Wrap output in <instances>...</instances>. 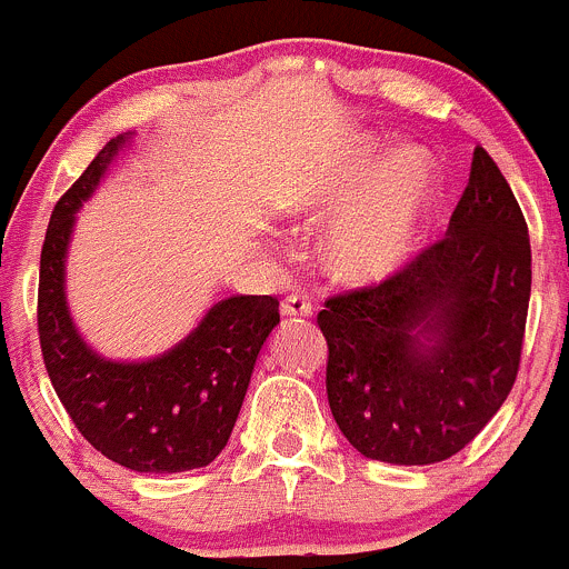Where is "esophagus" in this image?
<instances>
[{
	"mask_svg": "<svg viewBox=\"0 0 569 569\" xmlns=\"http://www.w3.org/2000/svg\"><path fill=\"white\" fill-rule=\"evenodd\" d=\"M282 315L284 318H309L312 315V301L301 292H292L282 301Z\"/></svg>",
	"mask_w": 569,
	"mask_h": 569,
	"instance_id": "esophagus-1",
	"label": "esophagus"
}]
</instances>
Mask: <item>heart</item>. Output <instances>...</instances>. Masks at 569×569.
Listing matches in <instances>:
<instances>
[{
    "label": "heart",
    "instance_id": "b5f03b06",
    "mask_svg": "<svg viewBox=\"0 0 569 569\" xmlns=\"http://www.w3.org/2000/svg\"><path fill=\"white\" fill-rule=\"evenodd\" d=\"M370 172V158H348L301 186L292 204L312 219H326L356 197ZM436 189V169L425 156L408 153L397 158L326 238L323 260L328 273L348 287H370L402 271L419 241Z\"/></svg>",
    "mask_w": 569,
    "mask_h": 569
}]
</instances>
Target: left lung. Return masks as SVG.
<instances>
[{
    "label": "left lung",
    "mask_w": 569,
    "mask_h": 569,
    "mask_svg": "<svg viewBox=\"0 0 569 569\" xmlns=\"http://www.w3.org/2000/svg\"><path fill=\"white\" fill-rule=\"evenodd\" d=\"M529 296V227L477 144L447 238L318 312L328 406L342 436L365 458L395 466L458 455L512 391Z\"/></svg>",
    "instance_id": "left-lung-1"
}]
</instances>
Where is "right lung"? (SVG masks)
Instances as JSON below:
<instances>
[{"label": "right lung", "mask_w": 569, "mask_h": 569, "mask_svg": "<svg viewBox=\"0 0 569 569\" xmlns=\"http://www.w3.org/2000/svg\"><path fill=\"white\" fill-rule=\"evenodd\" d=\"M126 139H111L54 204L40 251V350L57 397L98 452L139 473L191 471L230 441L257 356L279 323V301L224 298L183 342L150 361H107L79 337L66 301L68 241L76 210Z\"/></svg>", "instance_id": "obj_1"}]
</instances>
